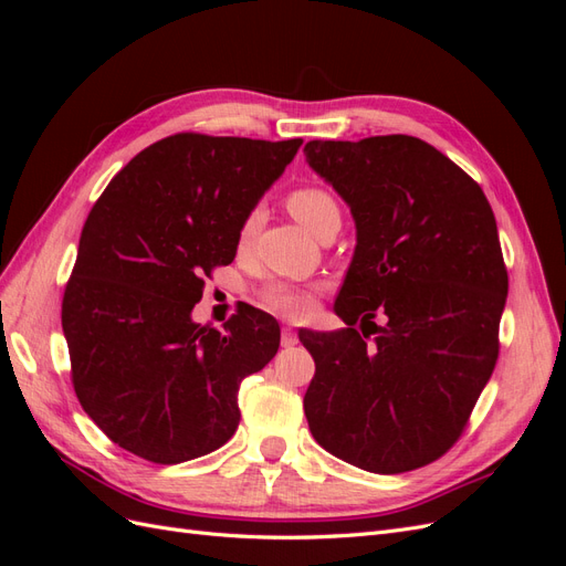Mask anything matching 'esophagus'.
Wrapping results in <instances>:
<instances>
[{
	"label": "esophagus",
	"instance_id": "1",
	"mask_svg": "<svg viewBox=\"0 0 566 566\" xmlns=\"http://www.w3.org/2000/svg\"><path fill=\"white\" fill-rule=\"evenodd\" d=\"M281 342H283V347H293V345H297V333L293 331V328H283V333H281Z\"/></svg>",
	"mask_w": 566,
	"mask_h": 566
}]
</instances>
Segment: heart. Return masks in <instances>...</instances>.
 <instances>
[{
    "label": "heart",
    "mask_w": 566,
    "mask_h": 566,
    "mask_svg": "<svg viewBox=\"0 0 566 566\" xmlns=\"http://www.w3.org/2000/svg\"><path fill=\"white\" fill-rule=\"evenodd\" d=\"M287 210L300 224H304L312 233H316L328 219H339V205L333 198L331 191H325L321 186H300L295 191L287 193ZM260 224V212L252 210L243 219L241 231H238V241L245 245ZM260 302L269 312H276L287 318H304L314 306V290L287 283V281H273L266 283L260 293Z\"/></svg>",
    "instance_id": "b5f03b06"
}]
</instances>
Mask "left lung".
<instances>
[{
  "mask_svg": "<svg viewBox=\"0 0 566 566\" xmlns=\"http://www.w3.org/2000/svg\"><path fill=\"white\" fill-rule=\"evenodd\" d=\"M304 153L356 221L335 300L347 328L300 331L316 364L306 422L361 470L424 468L465 432L499 361L507 269L493 210L482 186L416 136L316 139Z\"/></svg>",
  "mask_w": 566,
  "mask_h": 566,
  "instance_id": "obj_1",
  "label": "left lung"
}]
</instances>
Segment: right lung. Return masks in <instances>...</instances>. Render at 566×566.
I'll list each match as a JSON object with an SVG mask.
<instances>
[{
  "label": "right lung",
  "mask_w": 566,
  "mask_h": 566,
  "mask_svg": "<svg viewBox=\"0 0 566 566\" xmlns=\"http://www.w3.org/2000/svg\"><path fill=\"white\" fill-rule=\"evenodd\" d=\"M300 146L179 132L134 156L94 202L61 323L77 401L119 449L177 465L233 437L238 387L276 356L281 328L250 304L224 331L191 312Z\"/></svg>",
  "instance_id": "add662e5"
}]
</instances>
